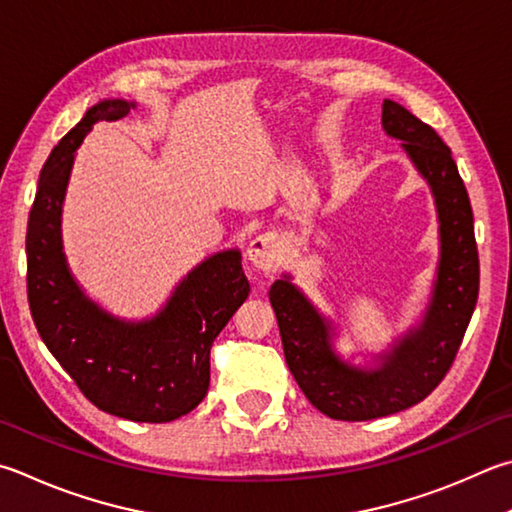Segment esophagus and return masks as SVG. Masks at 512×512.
Here are the masks:
<instances>
[{"mask_svg":"<svg viewBox=\"0 0 512 512\" xmlns=\"http://www.w3.org/2000/svg\"><path fill=\"white\" fill-rule=\"evenodd\" d=\"M246 255L259 271H275L282 257L280 237L275 232H262V235L250 241Z\"/></svg>","mask_w":512,"mask_h":512,"instance_id":"esophagus-1","label":"esophagus"}]
</instances>
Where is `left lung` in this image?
<instances>
[{
  "label": "left lung",
  "mask_w": 512,
  "mask_h": 512,
  "mask_svg": "<svg viewBox=\"0 0 512 512\" xmlns=\"http://www.w3.org/2000/svg\"><path fill=\"white\" fill-rule=\"evenodd\" d=\"M383 127L389 136L401 138L439 208L441 264L421 329L398 342L383 367L362 371L331 351L329 327L286 277L268 293L288 369L315 410L336 421H371L430 396L457 358L479 297L475 219L450 147L394 100L383 102Z\"/></svg>",
  "instance_id": "obj_1"
}]
</instances>
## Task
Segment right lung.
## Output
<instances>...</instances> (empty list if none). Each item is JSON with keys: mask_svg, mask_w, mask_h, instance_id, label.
I'll return each instance as SVG.
<instances>
[{"mask_svg": "<svg viewBox=\"0 0 512 512\" xmlns=\"http://www.w3.org/2000/svg\"><path fill=\"white\" fill-rule=\"evenodd\" d=\"M125 100H105L53 147L26 230V293L40 338L98 410L136 423H167L208 394L210 349L250 293L241 255L226 250L185 277L150 322L127 324L82 295L64 264L60 212L73 152L98 120L123 118Z\"/></svg>", "mask_w": 512, "mask_h": 512, "instance_id": "obj_1", "label": "right lung"}]
</instances>
